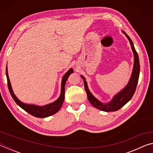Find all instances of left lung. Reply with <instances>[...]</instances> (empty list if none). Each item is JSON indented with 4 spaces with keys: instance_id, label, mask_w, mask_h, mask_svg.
<instances>
[{
    "instance_id": "left-lung-1",
    "label": "left lung",
    "mask_w": 153,
    "mask_h": 153,
    "mask_svg": "<svg viewBox=\"0 0 153 153\" xmlns=\"http://www.w3.org/2000/svg\"><path fill=\"white\" fill-rule=\"evenodd\" d=\"M125 33L126 37L128 38V40L130 42V45L131 46V49H132L134 56V68L131 76L130 77V79L128 82V84L124 89H123L120 92H119L117 94H116L115 97L107 104H104L98 100L94 96H93L90 92L89 91L88 88L87 82L85 78L82 76L81 77L84 79V88L87 94L88 99L90 101V102L94 106V107L97 108L98 109H100L103 111H107V112H109V111H116L120 109L123 106L125 105L127 102H128L129 100L132 98L134 92L136 91L137 84L138 82L139 78V74H140V62H139V58L138 53L136 51L135 48L134 46V44L131 41V38Z\"/></svg>"
}]
</instances>
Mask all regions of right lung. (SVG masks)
I'll list each match as a JSON object with an SVG mask.
<instances>
[{
  "label": "right lung",
  "instance_id": "1",
  "mask_svg": "<svg viewBox=\"0 0 153 153\" xmlns=\"http://www.w3.org/2000/svg\"><path fill=\"white\" fill-rule=\"evenodd\" d=\"M74 72L73 69L71 68L67 72V73L64 75V76L62 79L61 82V95L59 98H58L56 101L51 103V104L46 105L43 106V107H40V106H36L33 105H27L24 104L22 102H21L18 98L15 97L13 92L12 88L11 86V83L9 81V76H8V72H7V67L6 68V76L7 79V85H8V88L11 94L12 98H13V100L15 101V102L21 108H22L23 109L25 110L26 112L30 113V115H32L34 117H39V118H45L49 117V116L53 115L54 114L58 112L59 110L60 109L63 102L64 101L65 98V85L67 79H68L69 76H70Z\"/></svg>",
  "mask_w": 153,
  "mask_h": 153
}]
</instances>
